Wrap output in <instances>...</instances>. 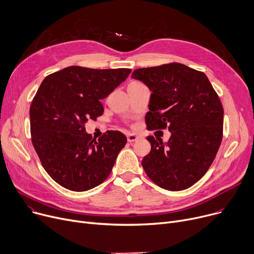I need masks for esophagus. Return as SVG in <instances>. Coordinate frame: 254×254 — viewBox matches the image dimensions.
Segmentation results:
<instances>
[{
    "mask_svg": "<svg viewBox=\"0 0 254 254\" xmlns=\"http://www.w3.org/2000/svg\"><path fill=\"white\" fill-rule=\"evenodd\" d=\"M138 138H139V137L136 135V134H134V133H129L128 135H127V140H128L129 142L136 141Z\"/></svg>",
    "mask_w": 254,
    "mask_h": 254,
    "instance_id": "34e87169",
    "label": "esophagus"
}]
</instances>
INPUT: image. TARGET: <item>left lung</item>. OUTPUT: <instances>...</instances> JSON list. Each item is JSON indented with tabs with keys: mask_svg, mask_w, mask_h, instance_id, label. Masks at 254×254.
Wrapping results in <instances>:
<instances>
[{
	"mask_svg": "<svg viewBox=\"0 0 254 254\" xmlns=\"http://www.w3.org/2000/svg\"><path fill=\"white\" fill-rule=\"evenodd\" d=\"M152 91L145 123L168 128L167 142L147 136L152 148L142 159L151 180L168 190H183L209 169L222 139L223 108L207 76L182 64L143 67L132 72Z\"/></svg>",
	"mask_w": 254,
	"mask_h": 254,
	"instance_id": "8db88e82",
	"label": "left lung"
}]
</instances>
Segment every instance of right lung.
I'll list each match as a JSON object with an SVG mask.
<instances>
[{
  "label": "right lung",
  "instance_id": "right-lung-1",
  "mask_svg": "<svg viewBox=\"0 0 254 254\" xmlns=\"http://www.w3.org/2000/svg\"><path fill=\"white\" fill-rule=\"evenodd\" d=\"M130 72L68 66L42 82L29 109L32 141L44 169L58 185L84 191L110 175L127 138L120 131H107L95 139L85 124L103 114L100 100Z\"/></svg>",
  "mask_w": 254,
  "mask_h": 254
}]
</instances>
